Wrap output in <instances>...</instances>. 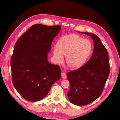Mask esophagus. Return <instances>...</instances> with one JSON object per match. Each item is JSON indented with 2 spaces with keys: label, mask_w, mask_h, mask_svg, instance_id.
Returning a JSON list of instances; mask_svg holds the SVG:
<instances>
[{
  "label": "esophagus",
  "mask_w": 120,
  "mask_h": 120,
  "mask_svg": "<svg viewBox=\"0 0 120 120\" xmlns=\"http://www.w3.org/2000/svg\"><path fill=\"white\" fill-rule=\"evenodd\" d=\"M61 77L62 78L65 79L67 78V74H66L65 73H62L61 74Z\"/></svg>",
  "instance_id": "obj_1"
}]
</instances>
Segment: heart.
I'll list each match as a JSON object with an SVG mask.
<instances>
[{
    "label": "heart",
    "instance_id": "obj_1",
    "mask_svg": "<svg viewBox=\"0 0 120 120\" xmlns=\"http://www.w3.org/2000/svg\"><path fill=\"white\" fill-rule=\"evenodd\" d=\"M92 51L90 41L76 34L67 35L59 40L53 47L55 61L61 63L66 56V63L72 69H78L85 64Z\"/></svg>",
    "mask_w": 120,
    "mask_h": 120
}]
</instances>
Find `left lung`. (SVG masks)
<instances>
[{"instance_id":"8db88e82","label":"left lung","mask_w":120,"mask_h":120,"mask_svg":"<svg viewBox=\"0 0 120 120\" xmlns=\"http://www.w3.org/2000/svg\"><path fill=\"white\" fill-rule=\"evenodd\" d=\"M79 32L92 38L94 50L85 65L67 74L70 86L68 96L72 104L83 106L93 102L101 95L110 73V65L107 50L100 39L91 33Z\"/></svg>"}]
</instances>
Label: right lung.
<instances>
[{"mask_svg": "<svg viewBox=\"0 0 120 120\" xmlns=\"http://www.w3.org/2000/svg\"><path fill=\"white\" fill-rule=\"evenodd\" d=\"M60 27L32 25L15 43L11 58L12 82L27 101L41 100L61 78L60 67L47 60L48 52Z\"/></svg>", "mask_w": 120, "mask_h": 120, "instance_id": "obj_1", "label": "right lung"}]
</instances>
